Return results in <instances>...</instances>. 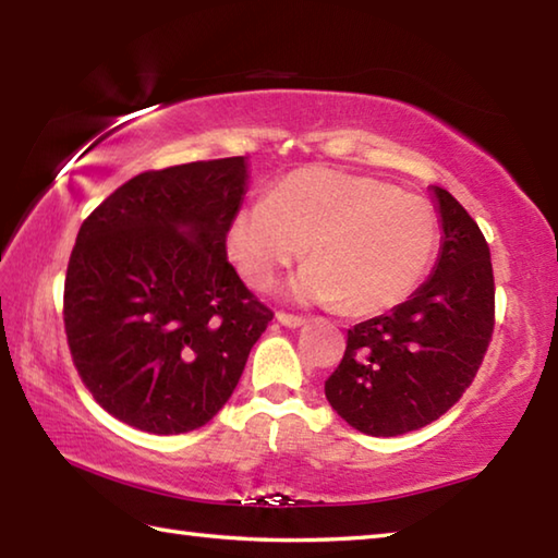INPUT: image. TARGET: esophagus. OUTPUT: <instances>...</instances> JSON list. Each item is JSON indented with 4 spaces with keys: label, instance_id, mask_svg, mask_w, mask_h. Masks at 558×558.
Masks as SVG:
<instances>
[{
    "label": "esophagus",
    "instance_id": "esophagus-1",
    "mask_svg": "<svg viewBox=\"0 0 558 558\" xmlns=\"http://www.w3.org/2000/svg\"><path fill=\"white\" fill-rule=\"evenodd\" d=\"M278 323L286 325V327H302V325H305V317L290 315V313H278Z\"/></svg>",
    "mask_w": 558,
    "mask_h": 558
}]
</instances>
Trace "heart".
Wrapping results in <instances>:
<instances>
[{
    "label": "heart",
    "mask_w": 558,
    "mask_h": 558,
    "mask_svg": "<svg viewBox=\"0 0 558 558\" xmlns=\"http://www.w3.org/2000/svg\"><path fill=\"white\" fill-rule=\"evenodd\" d=\"M442 243L440 216L421 196L374 177L298 169L268 199L243 206L229 226V253L253 288H268L307 245L310 266L292 292L372 315L399 305L428 276Z\"/></svg>",
    "instance_id": "heart-1"
}]
</instances>
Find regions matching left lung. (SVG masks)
<instances>
[{
    "label": "left lung",
    "instance_id": "obj_1",
    "mask_svg": "<svg viewBox=\"0 0 558 558\" xmlns=\"http://www.w3.org/2000/svg\"><path fill=\"white\" fill-rule=\"evenodd\" d=\"M442 248L428 282L389 315L359 323L325 396L349 426L389 438L438 421L470 389L495 329V276L475 219L436 186Z\"/></svg>",
    "mask_w": 558,
    "mask_h": 558
}]
</instances>
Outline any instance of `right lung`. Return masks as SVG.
<instances>
[{
	"instance_id": "obj_1",
	"label": "right lung",
	"mask_w": 558,
	"mask_h": 558,
	"mask_svg": "<svg viewBox=\"0 0 558 558\" xmlns=\"http://www.w3.org/2000/svg\"><path fill=\"white\" fill-rule=\"evenodd\" d=\"M243 192V157L149 169L81 223L65 339L93 399L132 428L209 423L272 319L226 258Z\"/></svg>"
}]
</instances>
